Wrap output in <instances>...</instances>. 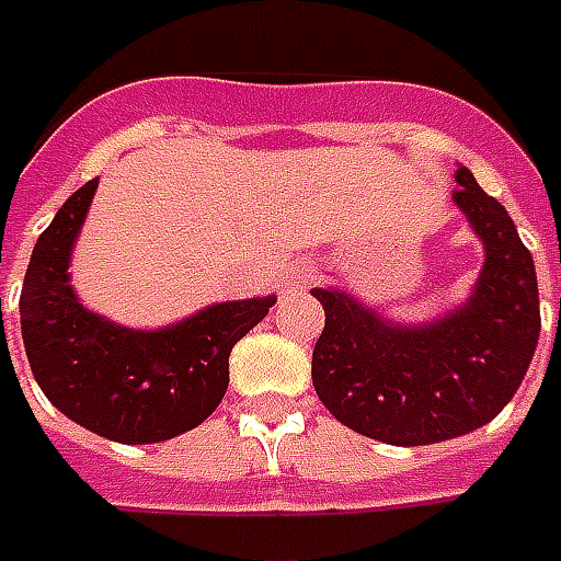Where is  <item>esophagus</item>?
<instances>
[{
    "label": "esophagus",
    "instance_id": "obj_1",
    "mask_svg": "<svg viewBox=\"0 0 561 561\" xmlns=\"http://www.w3.org/2000/svg\"><path fill=\"white\" fill-rule=\"evenodd\" d=\"M313 277H317V272H313L311 265H301V268H289L287 280H284V287H287V289H301V287H308Z\"/></svg>",
    "mask_w": 561,
    "mask_h": 561
}]
</instances>
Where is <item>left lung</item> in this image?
<instances>
[{
	"instance_id": "left-lung-1",
	"label": "left lung",
	"mask_w": 561,
	"mask_h": 561,
	"mask_svg": "<svg viewBox=\"0 0 561 561\" xmlns=\"http://www.w3.org/2000/svg\"><path fill=\"white\" fill-rule=\"evenodd\" d=\"M453 202L486 250L471 296L420 325L392 323L341 289H311L325 329L313 344L317 396L365 438L420 447L502 414L538 347V277L507 210L456 169Z\"/></svg>"
}]
</instances>
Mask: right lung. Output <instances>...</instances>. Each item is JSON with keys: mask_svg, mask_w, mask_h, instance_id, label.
Masks as SVG:
<instances>
[{"mask_svg": "<svg viewBox=\"0 0 561 561\" xmlns=\"http://www.w3.org/2000/svg\"><path fill=\"white\" fill-rule=\"evenodd\" d=\"M99 178L66 198L38 236L20 293L26 359L47 401L121 444H157L205 423L229 387V353L274 296L220 301L162 329H126L87 311L71 287V248Z\"/></svg>", "mask_w": 561, "mask_h": 561, "instance_id": "right-lung-1", "label": "right lung"}]
</instances>
